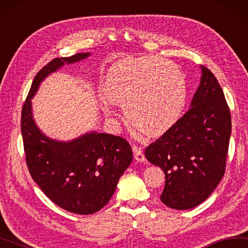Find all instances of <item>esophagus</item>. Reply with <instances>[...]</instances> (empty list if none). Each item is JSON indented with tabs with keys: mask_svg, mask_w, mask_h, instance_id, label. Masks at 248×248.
I'll return each mask as SVG.
<instances>
[{
	"mask_svg": "<svg viewBox=\"0 0 248 248\" xmlns=\"http://www.w3.org/2000/svg\"><path fill=\"white\" fill-rule=\"evenodd\" d=\"M132 150H133V154H134V159L139 161V163H145L146 159H145V156H144V154H143L142 148L138 147V146H133Z\"/></svg>",
	"mask_w": 248,
	"mask_h": 248,
	"instance_id": "obj_1",
	"label": "esophagus"
}]
</instances>
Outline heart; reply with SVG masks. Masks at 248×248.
I'll return each mask as SVG.
<instances>
[{
    "label": "heart",
    "mask_w": 248,
    "mask_h": 248,
    "mask_svg": "<svg viewBox=\"0 0 248 248\" xmlns=\"http://www.w3.org/2000/svg\"><path fill=\"white\" fill-rule=\"evenodd\" d=\"M186 82L177 65L158 56L128 58L109 69L102 109L124 106L130 123L150 137H160L178 123L186 103Z\"/></svg>",
    "instance_id": "b5f03b06"
}]
</instances>
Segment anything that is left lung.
<instances>
[{
  "label": "left lung",
  "mask_w": 248,
  "mask_h": 248,
  "mask_svg": "<svg viewBox=\"0 0 248 248\" xmlns=\"http://www.w3.org/2000/svg\"><path fill=\"white\" fill-rule=\"evenodd\" d=\"M202 77L190 109L169 131L148 145L145 157L165 173L160 201L186 210L204 202L221 181L231 136V115L214 74Z\"/></svg>",
  "instance_id": "obj_1"
}]
</instances>
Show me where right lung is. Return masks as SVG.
I'll list each match as a JSON object with an SVG mask.
<instances>
[{
	"mask_svg": "<svg viewBox=\"0 0 248 248\" xmlns=\"http://www.w3.org/2000/svg\"><path fill=\"white\" fill-rule=\"evenodd\" d=\"M90 55L55 58L44 66L33 79L21 111L22 141L31 177L57 206L79 215L96 213L109 202L131 164V147L123 138L96 131L69 141L51 139L35 124L31 100L49 75Z\"/></svg>",
	"mask_w": 248,
	"mask_h": 248,
	"instance_id": "obj_1",
	"label": "right lung"
}]
</instances>
